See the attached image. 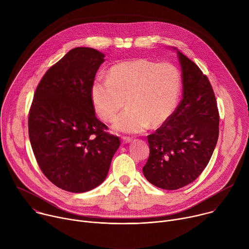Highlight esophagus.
Listing matches in <instances>:
<instances>
[{
    "label": "esophagus",
    "mask_w": 249,
    "mask_h": 249,
    "mask_svg": "<svg viewBox=\"0 0 249 249\" xmlns=\"http://www.w3.org/2000/svg\"><path fill=\"white\" fill-rule=\"evenodd\" d=\"M131 141H132V139L129 138V137H122V143L123 144H128V143H130Z\"/></svg>",
    "instance_id": "esophagus-1"
}]
</instances>
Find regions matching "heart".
Masks as SVG:
<instances>
[{"mask_svg": "<svg viewBox=\"0 0 249 249\" xmlns=\"http://www.w3.org/2000/svg\"><path fill=\"white\" fill-rule=\"evenodd\" d=\"M181 78L168 62L139 58L112 66L108 78L96 77L90 88L93 108L104 121L125 133H140L149 125L159 127L173 113L178 101Z\"/></svg>", "mask_w": 249, "mask_h": 249, "instance_id": "1", "label": "heart"}]
</instances>
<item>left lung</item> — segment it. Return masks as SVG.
<instances>
[{
    "instance_id": "8db88e82",
    "label": "left lung",
    "mask_w": 249,
    "mask_h": 249,
    "mask_svg": "<svg viewBox=\"0 0 249 249\" xmlns=\"http://www.w3.org/2000/svg\"><path fill=\"white\" fill-rule=\"evenodd\" d=\"M182 73V99L171 116L148 136L150 156L143 167L153 185L176 190L193 182L207 166L219 138L214 90L200 68L173 47Z\"/></svg>"
}]
</instances>
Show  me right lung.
Instances as JSON below:
<instances>
[{
	"label": "right lung",
	"mask_w": 249,
	"mask_h": 249,
	"mask_svg": "<svg viewBox=\"0 0 249 249\" xmlns=\"http://www.w3.org/2000/svg\"><path fill=\"white\" fill-rule=\"evenodd\" d=\"M104 54L89 47L70 50L35 90L28 135L37 163L57 187L89 191L107 176L120 146L118 137L95 116L90 88Z\"/></svg>",
	"instance_id": "1"
}]
</instances>
